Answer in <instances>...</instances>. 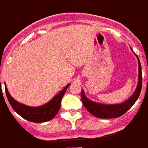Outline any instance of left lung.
<instances>
[{
    "label": "left lung",
    "mask_w": 148,
    "mask_h": 148,
    "mask_svg": "<svg viewBox=\"0 0 148 148\" xmlns=\"http://www.w3.org/2000/svg\"><path fill=\"white\" fill-rule=\"evenodd\" d=\"M136 56L138 58V66H139L138 87L136 88L133 95L128 100L124 101V103H117V104H103V103H96L92 101H90L85 96L84 90H81V101L84 106L95 117H97L98 118H104V119L118 117L125 114L138 100L141 91V88H142V75H141V65H140V60L138 55Z\"/></svg>",
    "instance_id": "8db88e82"
}]
</instances>
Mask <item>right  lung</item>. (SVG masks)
<instances>
[{
	"mask_svg": "<svg viewBox=\"0 0 148 148\" xmlns=\"http://www.w3.org/2000/svg\"><path fill=\"white\" fill-rule=\"evenodd\" d=\"M69 85L70 84H68L59 94L53 97L51 101L40 107H29L17 102L10 96L6 86L5 93L10 106L20 116L31 122L42 123L51 121L58 114L60 108L61 99Z\"/></svg>",
	"mask_w": 148,
	"mask_h": 148,
	"instance_id": "add662e5",
	"label": "right lung"
}]
</instances>
